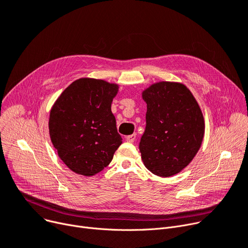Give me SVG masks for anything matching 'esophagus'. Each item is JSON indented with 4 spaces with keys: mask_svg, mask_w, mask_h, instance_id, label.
<instances>
[{
    "mask_svg": "<svg viewBox=\"0 0 248 248\" xmlns=\"http://www.w3.org/2000/svg\"><path fill=\"white\" fill-rule=\"evenodd\" d=\"M136 138H137V135H136V134H133V135L127 136V137L125 138V140H126V141H128V142H134V141L136 140Z\"/></svg>",
    "mask_w": 248,
    "mask_h": 248,
    "instance_id": "34e87169",
    "label": "esophagus"
}]
</instances>
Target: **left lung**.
Masks as SVG:
<instances>
[{
  "instance_id": "8db88e82",
  "label": "left lung",
  "mask_w": 248,
  "mask_h": 248,
  "mask_svg": "<svg viewBox=\"0 0 248 248\" xmlns=\"http://www.w3.org/2000/svg\"><path fill=\"white\" fill-rule=\"evenodd\" d=\"M146 129L140 141L144 165L153 174L171 177L187 167L204 138V117L182 83L161 81L142 91Z\"/></svg>"
}]
</instances>
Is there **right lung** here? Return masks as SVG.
Here are the masks:
<instances>
[{"label":"right lung","instance_id":"1","mask_svg":"<svg viewBox=\"0 0 248 248\" xmlns=\"http://www.w3.org/2000/svg\"><path fill=\"white\" fill-rule=\"evenodd\" d=\"M119 85L94 78L72 82L50 111L49 134L59 158L86 177L108 167L123 139L117 133L111 102Z\"/></svg>","mask_w":248,"mask_h":248}]
</instances>
